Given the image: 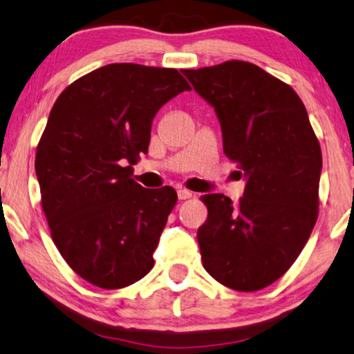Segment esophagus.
Returning a JSON list of instances; mask_svg holds the SVG:
<instances>
[{"label": "esophagus", "instance_id": "obj_1", "mask_svg": "<svg viewBox=\"0 0 354 354\" xmlns=\"http://www.w3.org/2000/svg\"><path fill=\"white\" fill-rule=\"evenodd\" d=\"M178 197H179V200H187V198H192V192L191 191H187V189H184V187H181L178 191Z\"/></svg>", "mask_w": 354, "mask_h": 354}]
</instances>
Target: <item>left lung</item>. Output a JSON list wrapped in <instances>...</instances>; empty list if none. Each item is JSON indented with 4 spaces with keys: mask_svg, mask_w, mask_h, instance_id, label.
Wrapping results in <instances>:
<instances>
[{
    "mask_svg": "<svg viewBox=\"0 0 354 354\" xmlns=\"http://www.w3.org/2000/svg\"><path fill=\"white\" fill-rule=\"evenodd\" d=\"M183 75L214 108L225 156L246 179L236 205L224 194L202 197L203 267L230 289L259 291L289 270L318 219V138L294 88L257 65L229 60Z\"/></svg>",
    "mask_w": 354,
    "mask_h": 354,
    "instance_id": "1",
    "label": "left lung"
}]
</instances>
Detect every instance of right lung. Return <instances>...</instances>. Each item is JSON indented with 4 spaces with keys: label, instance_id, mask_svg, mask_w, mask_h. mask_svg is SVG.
Instances as JSON below:
<instances>
[{
    "label": "right lung",
    "instance_id": "1",
    "mask_svg": "<svg viewBox=\"0 0 354 354\" xmlns=\"http://www.w3.org/2000/svg\"><path fill=\"white\" fill-rule=\"evenodd\" d=\"M184 91L175 68L111 63L76 79L50 109L35 160L41 205L62 257L95 286L125 288L154 267L178 195L131 175L157 111Z\"/></svg>",
    "mask_w": 354,
    "mask_h": 354
}]
</instances>
